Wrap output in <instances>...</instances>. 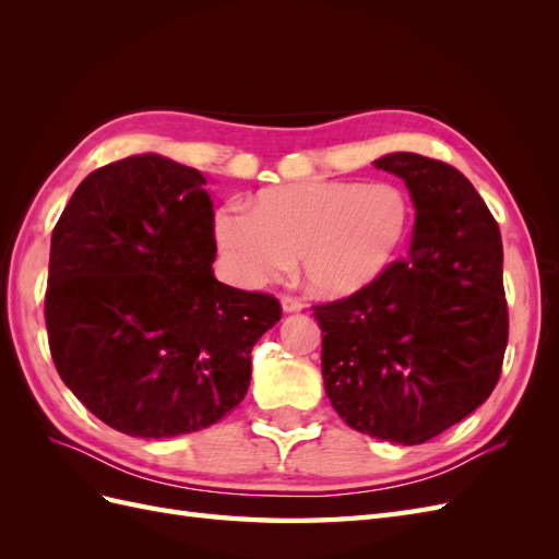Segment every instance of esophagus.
<instances>
[{
    "label": "esophagus",
    "instance_id": "obj_1",
    "mask_svg": "<svg viewBox=\"0 0 559 559\" xmlns=\"http://www.w3.org/2000/svg\"><path fill=\"white\" fill-rule=\"evenodd\" d=\"M282 310L284 312H300L302 310V300L286 294V296H282Z\"/></svg>",
    "mask_w": 559,
    "mask_h": 559
}]
</instances>
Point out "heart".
<instances>
[{"mask_svg": "<svg viewBox=\"0 0 559 559\" xmlns=\"http://www.w3.org/2000/svg\"><path fill=\"white\" fill-rule=\"evenodd\" d=\"M411 222V202L392 183L306 181L263 191L251 212L218 210L214 238L235 282L259 286L300 259L312 294L343 298L384 275Z\"/></svg>", "mask_w": 559, "mask_h": 559, "instance_id": "b5f03b06", "label": "heart"}]
</instances>
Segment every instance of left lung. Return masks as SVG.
<instances>
[{
  "label": "left lung",
  "instance_id": "1",
  "mask_svg": "<svg viewBox=\"0 0 559 559\" xmlns=\"http://www.w3.org/2000/svg\"><path fill=\"white\" fill-rule=\"evenodd\" d=\"M415 202V235L366 289L312 306L335 413L382 441L419 445L483 405L499 382L509 308L499 224L456 167L389 154Z\"/></svg>",
  "mask_w": 559,
  "mask_h": 559
}]
</instances>
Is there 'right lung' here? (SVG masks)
I'll return each instance as SVG.
<instances>
[{"instance_id": "right-lung-1", "label": "right lung", "mask_w": 559, "mask_h": 559, "mask_svg": "<svg viewBox=\"0 0 559 559\" xmlns=\"http://www.w3.org/2000/svg\"><path fill=\"white\" fill-rule=\"evenodd\" d=\"M207 179L156 154L97 167L50 235L44 317L62 382L111 429L216 425L251 380L275 296L222 284Z\"/></svg>"}]
</instances>
